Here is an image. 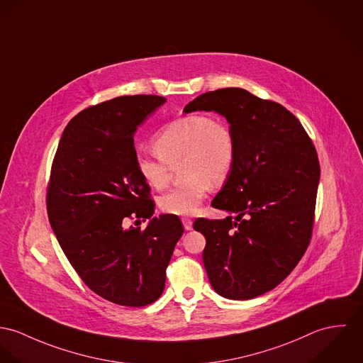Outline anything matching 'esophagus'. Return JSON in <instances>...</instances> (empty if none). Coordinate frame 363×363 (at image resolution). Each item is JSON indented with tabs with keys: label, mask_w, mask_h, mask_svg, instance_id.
I'll return each mask as SVG.
<instances>
[{
	"label": "esophagus",
	"mask_w": 363,
	"mask_h": 363,
	"mask_svg": "<svg viewBox=\"0 0 363 363\" xmlns=\"http://www.w3.org/2000/svg\"><path fill=\"white\" fill-rule=\"evenodd\" d=\"M182 224H184V228H185L186 231H191V230H192L194 223H192V220H191L189 217H182Z\"/></svg>",
	"instance_id": "esophagus-1"
}]
</instances>
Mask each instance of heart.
<instances>
[{
	"label": "heart",
	"instance_id": "obj_1",
	"mask_svg": "<svg viewBox=\"0 0 363 363\" xmlns=\"http://www.w3.org/2000/svg\"><path fill=\"white\" fill-rule=\"evenodd\" d=\"M157 155L138 152L135 164L146 184L162 189L171 177V165L184 160L188 181L165 192L159 199L162 211L175 216L194 214L213 185H221L237 157L235 135L228 123L201 114L168 122L156 133Z\"/></svg>",
	"mask_w": 363,
	"mask_h": 363
}]
</instances>
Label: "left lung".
Returning <instances> with one entry per match:
<instances>
[{"mask_svg":"<svg viewBox=\"0 0 363 363\" xmlns=\"http://www.w3.org/2000/svg\"><path fill=\"white\" fill-rule=\"evenodd\" d=\"M184 111L218 113L235 135V164L211 201L230 216L199 218L194 228L206 238L203 264L213 289L253 299L285 280L309 245L320 178L316 149L292 113L240 87L203 93Z\"/></svg>","mask_w":363,"mask_h":363,"instance_id":"8db88e82","label":"left lung"}]
</instances>
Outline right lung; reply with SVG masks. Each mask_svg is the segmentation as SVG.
Listing matches in <instances>:
<instances>
[{
    "instance_id": "add662e5",
    "label": "right lung",
    "mask_w": 363,
    "mask_h": 363,
    "mask_svg": "<svg viewBox=\"0 0 363 363\" xmlns=\"http://www.w3.org/2000/svg\"><path fill=\"white\" fill-rule=\"evenodd\" d=\"M164 103L162 96L136 94L83 110L65 126L51 167L47 213L60 246L82 281L121 306L160 298L184 234L174 214L153 217L145 230L126 227L155 213L136 169L133 135Z\"/></svg>"
}]
</instances>
